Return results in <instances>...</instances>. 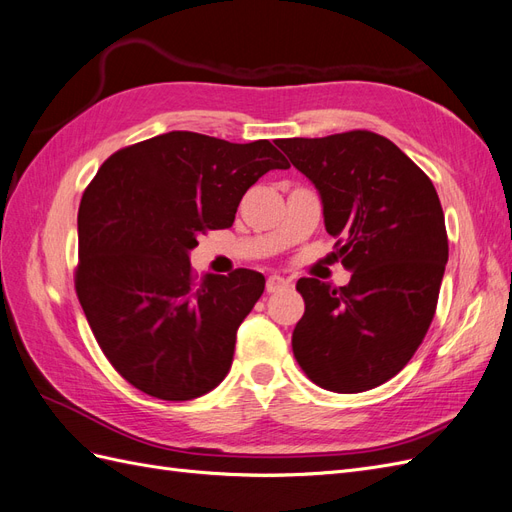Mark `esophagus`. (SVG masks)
I'll use <instances>...</instances> for the list:
<instances>
[{
    "label": "esophagus",
    "mask_w": 512,
    "mask_h": 512,
    "mask_svg": "<svg viewBox=\"0 0 512 512\" xmlns=\"http://www.w3.org/2000/svg\"><path fill=\"white\" fill-rule=\"evenodd\" d=\"M289 285V280H285L283 276H278V274H272L268 280H266V291L268 293H276V291H280V289H285Z\"/></svg>",
    "instance_id": "esophagus-1"
}]
</instances>
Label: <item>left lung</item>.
Segmentation results:
<instances>
[{
    "instance_id": "left-lung-1",
    "label": "left lung",
    "mask_w": 512,
    "mask_h": 512,
    "mask_svg": "<svg viewBox=\"0 0 512 512\" xmlns=\"http://www.w3.org/2000/svg\"><path fill=\"white\" fill-rule=\"evenodd\" d=\"M321 193L349 285L300 278L293 355L312 383L359 393L387 383L432 325L449 238L432 180L385 136L353 129L276 142Z\"/></svg>"
}]
</instances>
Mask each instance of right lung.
I'll return each mask as SVG.
<instances>
[{"label": "right lung", "mask_w": 512, "mask_h": 512, "mask_svg": "<svg viewBox=\"0 0 512 512\" xmlns=\"http://www.w3.org/2000/svg\"><path fill=\"white\" fill-rule=\"evenodd\" d=\"M289 161L268 140L170 131L110 155L82 193L74 285L102 353L129 385L183 402L232 368L236 332L266 278H197V236L234 225L242 195Z\"/></svg>", "instance_id": "obj_1"}]
</instances>
